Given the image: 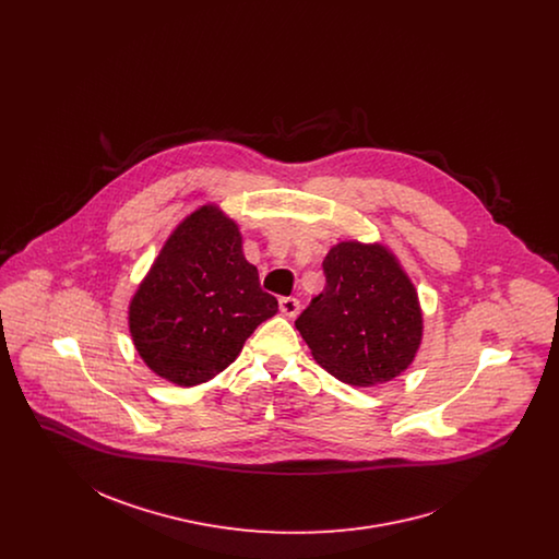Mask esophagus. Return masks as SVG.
Here are the masks:
<instances>
[{"label":"esophagus","instance_id":"34e87169","mask_svg":"<svg viewBox=\"0 0 559 559\" xmlns=\"http://www.w3.org/2000/svg\"><path fill=\"white\" fill-rule=\"evenodd\" d=\"M278 308H281V312H283L287 319H295V317L299 314V301H297L295 297H283V299L278 301Z\"/></svg>","mask_w":559,"mask_h":559}]
</instances>
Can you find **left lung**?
I'll list each match as a JSON object with an SVG mask.
<instances>
[{
  "instance_id": "left-lung-1",
  "label": "left lung",
  "mask_w": 559,
  "mask_h": 559,
  "mask_svg": "<svg viewBox=\"0 0 559 559\" xmlns=\"http://www.w3.org/2000/svg\"><path fill=\"white\" fill-rule=\"evenodd\" d=\"M326 285L295 320L324 371L354 388L406 371L424 340L419 295L383 242L342 240L322 262Z\"/></svg>"
}]
</instances>
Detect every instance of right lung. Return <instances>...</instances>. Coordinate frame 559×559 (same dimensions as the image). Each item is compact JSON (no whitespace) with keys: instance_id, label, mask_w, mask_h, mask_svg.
<instances>
[{"instance_id":"obj_1","label":"right lung","mask_w":559,"mask_h":559,"mask_svg":"<svg viewBox=\"0 0 559 559\" xmlns=\"http://www.w3.org/2000/svg\"><path fill=\"white\" fill-rule=\"evenodd\" d=\"M278 312L242 255L239 224L215 203L187 215L160 247L128 308L133 347L160 379L192 388L233 365Z\"/></svg>"}]
</instances>
